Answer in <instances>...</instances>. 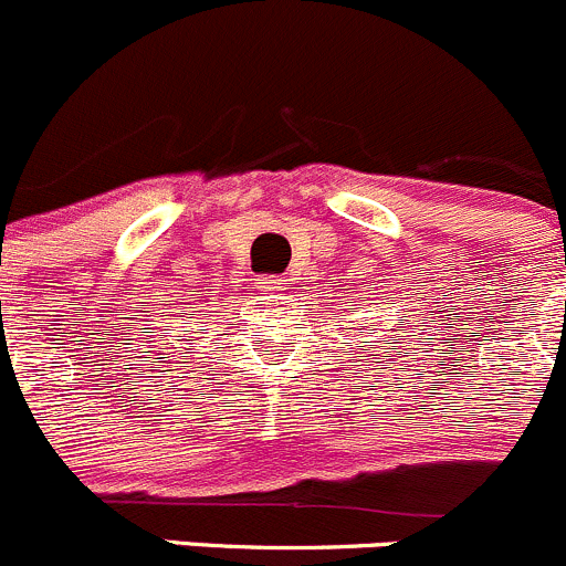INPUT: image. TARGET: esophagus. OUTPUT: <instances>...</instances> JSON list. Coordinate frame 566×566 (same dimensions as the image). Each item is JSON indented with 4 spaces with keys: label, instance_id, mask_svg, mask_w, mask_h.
<instances>
[{
    "label": "esophagus",
    "instance_id": "34e87169",
    "mask_svg": "<svg viewBox=\"0 0 566 566\" xmlns=\"http://www.w3.org/2000/svg\"><path fill=\"white\" fill-rule=\"evenodd\" d=\"M259 289L264 291V294H281V291H285L283 281H277V277H264V281L259 283Z\"/></svg>",
    "mask_w": 566,
    "mask_h": 566
}]
</instances>
